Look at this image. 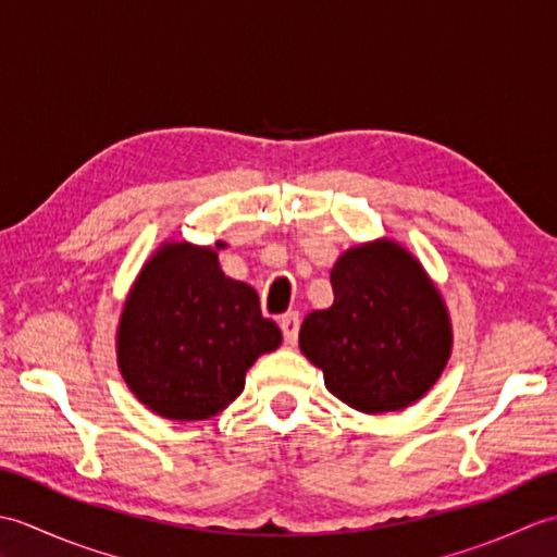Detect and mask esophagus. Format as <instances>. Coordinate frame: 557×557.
Listing matches in <instances>:
<instances>
[{
	"mask_svg": "<svg viewBox=\"0 0 557 557\" xmlns=\"http://www.w3.org/2000/svg\"><path fill=\"white\" fill-rule=\"evenodd\" d=\"M299 325H301L299 311H287L280 318V327H282V335H285V339H287V345H294V342H297Z\"/></svg>",
	"mask_w": 557,
	"mask_h": 557,
	"instance_id": "34e87169",
	"label": "esophagus"
}]
</instances>
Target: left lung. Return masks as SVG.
I'll use <instances>...</instances> for the list:
<instances>
[{"mask_svg": "<svg viewBox=\"0 0 557 557\" xmlns=\"http://www.w3.org/2000/svg\"><path fill=\"white\" fill-rule=\"evenodd\" d=\"M335 301L304 318L299 347L325 387L363 413L399 411L441 377L453 325L441 292L407 248L354 246L330 272Z\"/></svg>", "mask_w": 557, "mask_h": 557, "instance_id": "1", "label": "left lung"}]
</instances>
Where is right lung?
I'll list each match as a JSON object with an SVG mask.
<instances>
[{
	"instance_id": "1",
	"label": "right lung",
	"mask_w": 557,
	"mask_h": 557,
	"mask_svg": "<svg viewBox=\"0 0 557 557\" xmlns=\"http://www.w3.org/2000/svg\"><path fill=\"white\" fill-rule=\"evenodd\" d=\"M280 342L256 289L224 275L218 251L172 242L152 253L128 292L116 361L150 411L203 421L242 395L246 371Z\"/></svg>"
}]
</instances>
